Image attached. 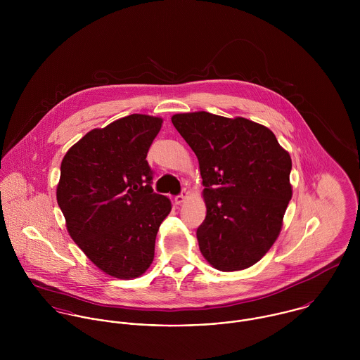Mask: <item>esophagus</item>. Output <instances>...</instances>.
Masks as SVG:
<instances>
[{
	"label": "esophagus",
	"instance_id": "1",
	"mask_svg": "<svg viewBox=\"0 0 360 360\" xmlns=\"http://www.w3.org/2000/svg\"><path fill=\"white\" fill-rule=\"evenodd\" d=\"M187 197H188V191H187V190H183L181 194H179V195L174 197V202H176L177 205H180V204H183V202L186 201Z\"/></svg>",
	"mask_w": 360,
	"mask_h": 360
}]
</instances>
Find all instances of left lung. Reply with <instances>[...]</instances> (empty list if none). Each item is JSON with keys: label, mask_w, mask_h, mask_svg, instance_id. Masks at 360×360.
I'll use <instances>...</instances> for the list:
<instances>
[{"label": "left lung", "mask_w": 360, "mask_h": 360, "mask_svg": "<svg viewBox=\"0 0 360 360\" xmlns=\"http://www.w3.org/2000/svg\"><path fill=\"white\" fill-rule=\"evenodd\" d=\"M172 123L195 153L206 216L200 250L217 270H243L277 240L292 197L291 156L267 127L245 117L177 113Z\"/></svg>", "instance_id": "obj_1"}]
</instances>
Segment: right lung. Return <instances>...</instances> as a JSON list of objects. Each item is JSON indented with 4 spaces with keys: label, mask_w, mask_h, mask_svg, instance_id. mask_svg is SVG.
<instances>
[{
    "label": "right lung",
    "mask_w": 360,
    "mask_h": 360,
    "mask_svg": "<svg viewBox=\"0 0 360 360\" xmlns=\"http://www.w3.org/2000/svg\"><path fill=\"white\" fill-rule=\"evenodd\" d=\"M162 119L133 113L94 129L63 156L56 201L68 231L103 273L123 280L153 263L169 198L153 190L148 150Z\"/></svg>",
    "instance_id": "add662e5"
}]
</instances>
